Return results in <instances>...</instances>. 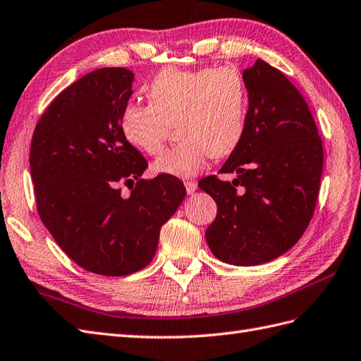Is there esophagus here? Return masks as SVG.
<instances>
[{
    "mask_svg": "<svg viewBox=\"0 0 361 361\" xmlns=\"http://www.w3.org/2000/svg\"><path fill=\"white\" fill-rule=\"evenodd\" d=\"M184 186H186V192H188V195H192V193L197 190V183H195V181H192V180L184 181Z\"/></svg>",
    "mask_w": 361,
    "mask_h": 361,
    "instance_id": "1",
    "label": "esophagus"
}]
</instances>
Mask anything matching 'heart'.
<instances>
[{
	"label": "heart",
	"instance_id": "heart-1",
	"mask_svg": "<svg viewBox=\"0 0 361 361\" xmlns=\"http://www.w3.org/2000/svg\"><path fill=\"white\" fill-rule=\"evenodd\" d=\"M147 104L131 102L120 116L125 140L147 155L159 154L177 123L180 143L152 164L157 173L195 177L212 157H227L245 131L247 88L236 68H163L146 90Z\"/></svg>",
	"mask_w": 361,
	"mask_h": 361
}]
</instances>
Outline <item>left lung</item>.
Wrapping results in <instances>:
<instances>
[{
	"label": "left lung",
	"mask_w": 361,
	"mask_h": 361,
	"mask_svg": "<svg viewBox=\"0 0 361 361\" xmlns=\"http://www.w3.org/2000/svg\"><path fill=\"white\" fill-rule=\"evenodd\" d=\"M243 78L245 131L219 171L238 178L210 175L198 186L218 206L206 230L212 253L248 267L288 252L307 230L319 197L323 146L307 102L283 73L257 59Z\"/></svg>",
	"instance_id": "8db88e82"
}]
</instances>
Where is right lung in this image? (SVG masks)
<instances>
[{
	"mask_svg": "<svg viewBox=\"0 0 361 361\" xmlns=\"http://www.w3.org/2000/svg\"><path fill=\"white\" fill-rule=\"evenodd\" d=\"M133 79L122 67L88 73L54 97L32 137L41 221L71 261L102 276L145 269L161 226L186 197L172 175L140 178L147 161L120 131Z\"/></svg>",
	"mask_w": 361,
	"mask_h": 361,
	"instance_id": "add662e5",
	"label": "right lung"
}]
</instances>
